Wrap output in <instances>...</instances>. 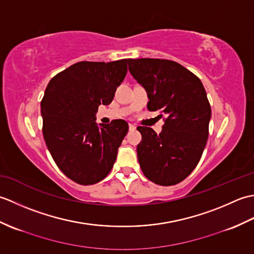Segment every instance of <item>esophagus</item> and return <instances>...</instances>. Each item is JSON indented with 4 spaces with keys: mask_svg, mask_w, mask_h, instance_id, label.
<instances>
[{
    "mask_svg": "<svg viewBox=\"0 0 254 254\" xmlns=\"http://www.w3.org/2000/svg\"><path fill=\"white\" fill-rule=\"evenodd\" d=\"M128 130H130V131H135L136 130V127L134 126V124H128Z\"/></svg>",
    "mask_w": 254,
    "mask_h": 254,
    "instance_id": "esophagus-1",
    "label": "esophagus"
}]
</instances>
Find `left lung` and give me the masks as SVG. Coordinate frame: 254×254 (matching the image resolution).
Returning <instances> with one entry per match:
<instances>
[{"mask_svg":"<svg viewBox=\"0 0 254 254\" xmlns=\"http://www.w3.org/2000/svg\"><path fill=\"white\" fill-rule=\"evenodd\" d=\"M127 63L146 90L148 110L166 115L159 134L137 127L142 134L136 148L139 166L156 185H177L195 168L207 142L212 111L206 91L196 75L175 61L128 59Z\"/></svg>","mask_w":254,"mask_h":254,"instance_id":"1","label":"left lung"}]
</instances>
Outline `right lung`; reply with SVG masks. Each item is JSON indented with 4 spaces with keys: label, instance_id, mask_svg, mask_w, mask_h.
<instances>
[{
    "label": "right lung",
    "instance_id": "obj_1",
    "mask_svg": "<svg viewBox=\"0 0 254 254\" xmlns=\"http://www.w3.org/2000/svg\"><path fill=\"white\" fill-rule=\"evenodd\" d=\"M127 61L75 63L46 88L41 116L47 147L60 170L78 185L105 179L127 133L121 119L100 127L95 122L98 107L110 104L126 77Z\"/></svg>",
    "mask_w": 254,
    "mask_h": 254
}]
</instances>
